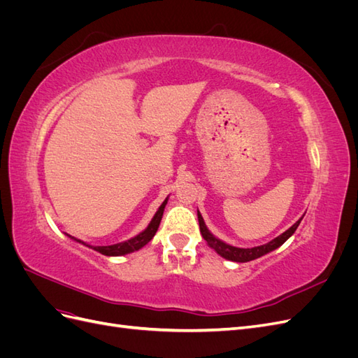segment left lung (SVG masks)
I'll return each mask as SVG.
<instances>
[{
    "label": "left lung",
    "instance_id": "obj_1",
    "mask_svg": "<svg viewBox=\"0 0 358 358\" xmlns=\"http://www.w3.org/2000/svg\"><path fill=\"white\" fill-rule=\"evenodd\" d=\"M199 215V225H200V233L203 236V239L208 242V245L215 249L216 252H218L221 257H224L225 259H230V262H236V263H246V262H252V259L255 258H259L263 257L264 254L273 251V249L279 248L280 245H284L287 242L288 237H291L292 234H294V231L297 230V227L300 224V221L303 220H299L294 225L289 227V229L282 233L280 236L275 237V239L272 242H268L266 245H262V246H255V248H236V246H231V245H227L224 243L222 241L216 239V237L206 229L204 225V221L201 218V215L197 212Z\"/></svg>",
    "mask_w": 358,
    "mask_h": 358
}]
</instances>
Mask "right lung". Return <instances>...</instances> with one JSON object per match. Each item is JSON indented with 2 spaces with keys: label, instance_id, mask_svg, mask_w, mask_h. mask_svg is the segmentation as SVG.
<instances>
[{
  "label": "right lung",
  "instance_id": "1",
  "mask_svg": "<svg viewBox=\"0 0 358 358\" xmlns=\"http://www.w3.org/2000/svg\"><path fill=\"white\" fill-rule=\"evenodd\" d=\"M167 204V199L164 200V203H162L159 206L158 212L155 213V216L152 218V221H150V224L148 225V229L145 231H142L140 234H137L136 237H133V239L129 241H125V242H121V243H116V245H109V246H91L92 249H95V251H99L100 254L103 255H107V257H117V255H125V254H129V252H134L137 251V249L143 248L152 237L155 236L158 227H159V222H161V218H162V213H164V208ZM71 237V236H70ZM74 239V237H73ZM78 241V239H74ZM80 242V241H78ZM83 243V242H80ZM88 246V245H86Z\"/></svg>",
  "mask_w": 358,
  "mask_h": 358
}]
</instances>
